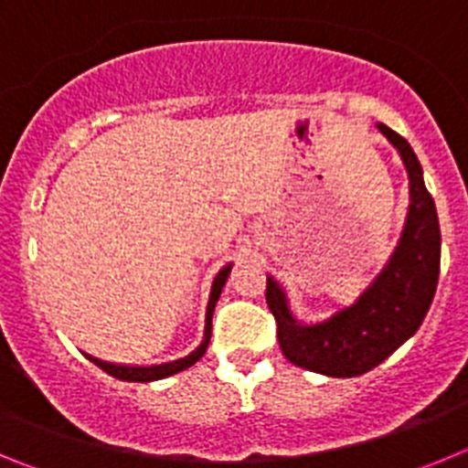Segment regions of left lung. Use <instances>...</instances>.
I'll return each instance as SVG.
<instances>
[{
    "label": "left lung",
    "instance_id": "left-lung-1",
    "mask_svg": "<svg viewBox=\"0 0 468 468\" xmlns=\"http://www.w3.org/2000/svg\"><path fill=\"white\" fill-rule=\"evenodd\" d=\"M378 128L396 147L410 180L403 231L379 274L354 304L337 309L318 324H302L291 312L279 281L267 276V304L276 318L283 356L328 378L367 373L410 340L431 307L441 270V227L420 159L396 131L384 123Z\"/></svg>",
    "mask_w": 468,
    "mask_h": 468
}]
</instances>
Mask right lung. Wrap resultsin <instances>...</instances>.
<instances>
[{
    "instance_id": "1",
    "label": "right lung",
    "mask_w": 468,
    "mask_h": 468,
    "mask_svg": "<svg viewBox=\"0 0 468 468\" xmlns=\"http://www.w3.org/2000/svg\"><path fill=\"white\" fill-rule=\"evenodd\" d=\"M229 271H231V264H225L218 276L213 279V285H210V297H208V307H206V325H204V340L192 354L183 358H176V361H168V363H159V366H117V363H107L101 361V358H93L89 356V361H93L95 366L105 370L107 375L112 378L123 379V382H154V379H164V378H171V375L183 373L187 367H192L198 358L204 356L206 349H208V342H210V328H213V312H215V304L220 300V292L225 288L227 279H229Z\"/></svg>"
}]
</instances>
